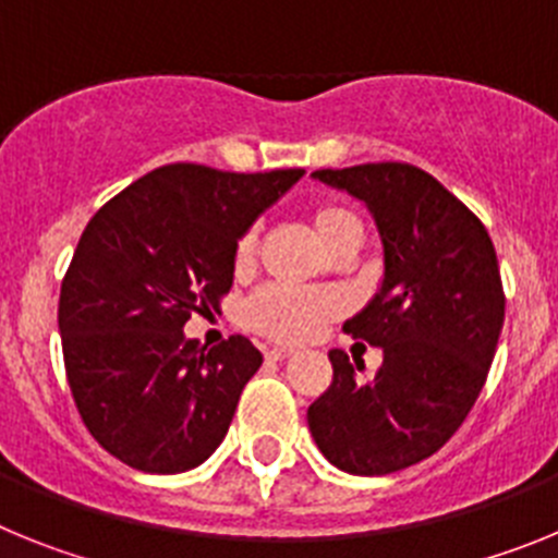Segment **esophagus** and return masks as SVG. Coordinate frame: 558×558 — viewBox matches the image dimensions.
<instances>
[{"instance_id":"esophagus-1","label":"esophagus","mask_w":558,"mask_h":558,"mask_svg":"<svg viewBox=\"0 0 558 558\" xmlns=\"http://www.w3.org/2000/svg\"><path fill=\"white\" fill-rule=\"evenodd\" d=\"M293 354H295V349L274 347V349H268V352H265V357H268V360H288V357H293Z\"/></svg>"}]
</instances>
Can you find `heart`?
I'll return each instance as SVG.
<instances>
[{
	"label": "heart",
	"mask_w": 558,
	"mask_h": 558,
	"mask_svg": "<svg viewBox=\"0 0 558 558\" xmlns=\"http://www.w3.org/2000/svg\"><path fill=\"white\" fill-rule=\"evenodd\" d=\"M313 229L324 245H329L340 231L360 229V220L343 206H318L313 211ZM256 251V234L245 231L236 243L234 263L236 268L251 265ZM343 310L340 295L332 290H299L284 288V284H270L263 288L251 302L245 304V324L256 332L268 335L276 340H307L335 315Z\"/></svg>",
	"instance_id": "obj_1"
}]
</instances>
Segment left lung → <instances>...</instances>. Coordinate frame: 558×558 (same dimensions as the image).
<instances>
[{"label": "left lung", "instance_id": "1", "mask_svg": "<svg viewBox=\"0 0 558 558\" xmlns=\"http://www.w3.org/2000/svg\"><path fill=\"white\" fill-rule=\"evenodd\" d=\"M372 211L383 282L343 332L383 349V366L332 349V386L307 425L329 463L349 475H388L450 441L475 405L502 329L500 268L489 231L430 172L402 161L315 170Z\"/></svg>", "mask_w": 558, "mask_h": 558}]
</instances>
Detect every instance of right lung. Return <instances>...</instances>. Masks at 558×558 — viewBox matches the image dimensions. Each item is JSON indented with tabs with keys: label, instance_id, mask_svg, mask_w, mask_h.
<instances>
[{
	"label": "right lung",
	"instance_id": "1",
	"mask_svg": "<svg viewBox=\"0 0 558 558\" xmlns=\"http://www.w3.org/2000/svg\"><path fill=\"white\" fill-rule=\"evenodd\" d=\"M302 175L167 165L88 220L58 329L83 425L113 458L175 475L218 450L263 354L243 335L206 352L184 324L218 307L240 236Z\"/></svg>",
	"mask_w": 558,
	"mask_h": 558
}]
</instances>
